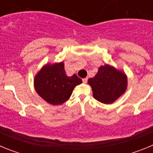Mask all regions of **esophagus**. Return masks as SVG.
Instances as JSON below:
<instances>
[{
  "label": "esophagus",
  "mask_w": 153,
  "mask_h": 153,
  "mask_svg": "<svg viewBox=\"0 0 153 153\" xmlns=\"http://www.w3.org/2000/svg\"><path fill=\"white\" fill-rule=\"evenodd\" d=\"M87 80H88V78H84V79H83V82L84 83H87Z\"/></svg>",
  "instance_id": "34e87169"
}]
</instances>
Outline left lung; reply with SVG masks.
<instances>
[{"label":"left lung","mask_w":153,"mask_h":153,"mask_svg":"<svg viewBox=\"0 0 153 153\" xmlns=\"http://www.w3.org/2000/svg\"><path fill=\"white\" fill-rule=\"evenodd\" d=\"M93 97L104 104H111L123 94L127 88V76L113 66L100 67L95 76L88 79Z\"/></svg>","instance_id":"obj_1"}]
</instances>
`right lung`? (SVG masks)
<instances>
[{"instance_id":"right-lung-1","label":"right lung","mask_w":153,"mask_h":153,"mask_svg":"<svg viewBox=\"0 0 153 153\" xmlns=\"http://www.w3.org/2000/svg\"><path fill=\"white\" fill-rule=\"evenodd\" d=\"M36 92L48 103L56 106L70 99L74 87L82 83L76 74L68 76L63 62L47 63L36 74L33 80Z\"/></svg>"}]
</instances>
